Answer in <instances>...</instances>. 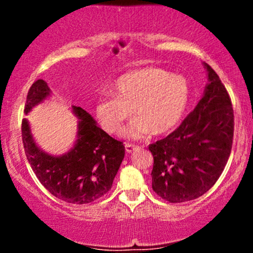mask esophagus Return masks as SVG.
I'll list each match as a JSON object with an SVG mask.
<instances>
[{
  "label": "esophagus",
  "mask_w": 253,
  "mask_h": 253,
  "mask_svg": "<svg viewBox=\"0 0 253 253\" xmlns=\"http://www.w3.org/2000/svg\"><path fill=\"white\" fill-rule=\"evenodd\" d=\"M125 149H126V152L132 153L133 151L138 150L139 146H136V145H133V144H129V143H126L125 144Z\"/></svg>",
  "instance_id": "esophagus-1"
}]
</instances>
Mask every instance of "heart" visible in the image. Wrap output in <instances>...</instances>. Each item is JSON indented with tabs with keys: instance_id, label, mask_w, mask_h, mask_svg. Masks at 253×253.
I'll use <instances>...</instances> for the list:
<instances>
[{
	"instance_id": "heart-1",
	"label": "heart",
	"mask_w": 253,
	"mask_h": 253,
	"mask_svg": "<svg viewBox=\"0 0 253 253\" xmlns=\"http://www.w3.org/2000/svg\"><path fill=\"white\" fill-rule=\"evenodd\" d=\"M112 95L97 100L95 112L104 130L115 134L132 117L124 130L127 138L140 139L152 130L165 134L181 123L190 101V86L184 77L158 68L123 75L110 86Z\"/></svg>"
}]
</instances>
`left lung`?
Returning <instances> with one entry per match:
<instances>
[{"instance_id": "8db88e82", "label": "left lung", "mask_w": 253, "mask_h": 253, "mask_svg": "<svg viewBox=\"0 0 253 253\" xmlns=\"http://www.w3.org/2000/svg\"><path fill=\"white\" fill-rule=\"evenodd\" d=\"M208 84L195 109L167 138L151 144L152 189L179 203L202 196L221 176L231 155L234 114L231 97L208 64Z\"/></svg>"}]
</instances>
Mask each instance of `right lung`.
Listing matches in <instances>:
<instances>
[{
	"label": "right lung",
	"mask_w": 253,
	"mask_h": 253,
	"mask_svg": "<svg viewBox=\"0 0 253 253\" xmlns=\"http://www.w3.org/2000/svg\"><path fill=\"white\" fill-rule=\"evenodd\" d=\"M50 94L45 81H36L28 90L26 114ZM72 112L80 119L77 140L65 155L56 157L40 150L26 119L21 125L22 143L31 168L52 195L68 203L85 205L110 190L125 157V146L101 129L81 107L72 106Z\"/></svg>",
	"instance_id": "obj_1"
}]
</instances>
